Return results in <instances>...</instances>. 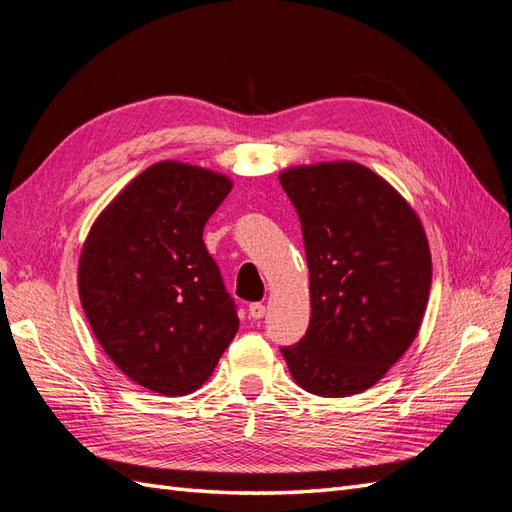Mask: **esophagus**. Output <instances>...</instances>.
Returning <instances> with one entry per match:
<instances>
[{"instance_id":"34e87169","label":"esophagus","mask_w":512,"mask_h":512,"mask_svg":"<svg viewBox=\"0 0 512 512\" xmlns=\"http://www.w3.org/2000/svg\"><path fill=\"white\" fill-rule=\"evenodd\" d=\"M247 312H250V318H254V320H260L262 316H265L267 307L262 305V303H252V305H250V309H247Z\"/></svg>"}]
</instances>
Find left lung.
<instances>
[{
  "label": "left lung",
  "mask_w": 512,
  "mask_h": 512,
  "mask_svg": "<svg viewBox=\"0 0 512 512\" xmlns=\"http://www.w3.org/2000/svg\"><path fill=\"white\" fill-rule=\"evenodd\" d=\"M280 183L299 213L312 316L282 348L290 376L320 397H350L384 378L421 329L431 252L416 211L359 162L292 166Z\"/></svg>",
  "instance_id": "obj_1"
}]
</instances>
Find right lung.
<instances>
[{
    "instance_id": "add662e5",
    "label": "right lung",
    "mask_w": 512,
    "mask_h": 512,
    "mask_svg": "<svg viewBox=\"0 0 512 512\" xmlns=\"http://www.w3.org/2000/svg\"><path fill=\"white\" fill-rule=\"evenodd\" d=\"M232 190L215 170L145 168L91 224L79 297L98 344L123 374L166 397L198 391L239 318L203 228Z\"/></svg>"
}]
</instances>
